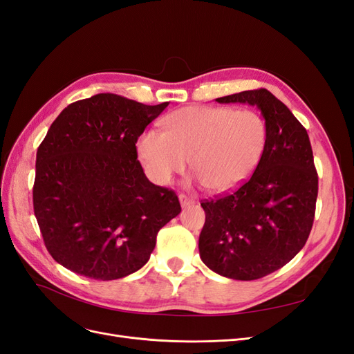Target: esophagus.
I'll use <instances>...</instances> for the list:
<instances>
[{"label":"esophagus","mask_w":354,"mask_h":354,"mask_svg":"<svg viewBox=\"0 0 354 354\" xmlns=\"http://www.w3.org/2000/svg\"><path fill=\"white\" fill-rule=\"evenodd\" d=\"M178 199H180V203H181V207H183V208L189 207V205H194V203H195L194 198H190V196H187L185 194H180Z\"/></svg>","instance_id":"obj_1"}]
</instances>
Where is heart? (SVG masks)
I'll return each mask as SVG.
<instances>
[{
	"label": "heart",
	"instance_id": "heart-1",
	"mask_svg": "<svg viewBox=\"0 0 354 354\" xmlns=\"http://www.w3.org/2000/svg\"><path fill=\"white\" fill-rule=\"evenodd\" d=\"M165 131L147 130L137 152L149 177L168 185L192 169L209 192L221 194L241 186L260 164L267 125L260 113L229 106H187L164 120Z\"/></svg>",
	"mask_w": 354,
	"mask_h": 354
}]
</instances>
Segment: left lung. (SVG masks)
Listing matches in <instances>:
<instances>
[{
	"label": "left lung",
	"instance_id": "8db88e82",
	"mask_svg": "<svg viewBox=\"0 0 354 354\" xmlns=\"http://www.w3.org/2000/svg\"><path fill=\"white\" fill-rule=\"evenodd\" d=\"M257 106L267 143L252 176L232 194L205 199L199 254L212 272L254 281L281 269L307 242L315 220L317 173L306 128L266 88L217 99Z\"/></svg>",
	"mask_w": 354,
	"mask_h": 354
}]
</instances>
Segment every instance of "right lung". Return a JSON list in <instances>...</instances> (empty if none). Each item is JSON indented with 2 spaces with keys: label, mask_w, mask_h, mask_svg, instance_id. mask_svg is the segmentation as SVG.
I'll list each match as a JSON object with an SVG mask.
<instances>
[{
  "label": "right lung",
  "mask_w": 354,
  "mask_h": 354,
  "mask_svg": "<svg viewBox=\"0 0 354 354\" xmlns=\"http://www.w3.org/2000/svg\"><path fill=\"white\" fill-rule=\"evenodd\" d=\"M167 106L100 93L51 124L37 151L34 212L50 255L71 272L97 281L137 272L180 214L174 192L137 160L138 137Z\"/></svg>",
  "instance_id": "1"
}]
</instances>
